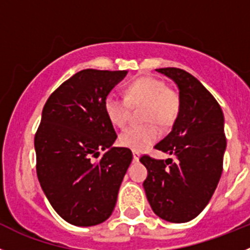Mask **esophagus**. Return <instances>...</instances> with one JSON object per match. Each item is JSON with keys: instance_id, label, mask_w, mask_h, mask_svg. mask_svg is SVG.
Returning <instances> with one entry per match:
<instances>
[{"instance_id": "esophagus-1", "label": "esophagus", "mask_w": 250, "mask_h": 250, "mask_svg": "<svg viewBox=\"0 0 250 250\" xmlns=\"http://www.w3.org/2000/svg\"><path fill=\"white\" fill-rule=\"evenodd\" d=\"M139 158H141V153L137 150H133V159L136 160V162H138Z\"/></svg>"}]
</instances>
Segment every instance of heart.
<instances>
[{"instance_id":"b5f03b06","label":"heart","mask_w":250,"mask_h":250,"mask_svg":"<svg viewBox=\"0 0 250 250\" xmlns=\"http://www.w3.org/2000/svg\"><path fill=\"white\" fill-rule=\"evenodd\" d=\"M146 125H130L120 134L121 146L141 151L153 146L162 137V128L174 125L181 109L180 93L167 86L162 79L141 76L125 86V97L109 93L104 108L109 122L116 127H125L130 114V106H142Z\"/></svg>"}]
</instances>
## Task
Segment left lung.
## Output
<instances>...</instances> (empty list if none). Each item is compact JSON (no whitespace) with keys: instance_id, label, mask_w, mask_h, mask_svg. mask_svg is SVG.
Wrapping results in <instances>:
<instances>
[{"instance_id":"obj_1","label":"left lung","mask_w":250,"mask_h":250,"mask_svg":"<svg viewBox=\"0 0 250 250\" xmlns=\"http://www.w3.org/2000/svg\"><path fill=\"white\" fill-rule=\"evenodd\" d=\"M178 85L181 109L171 132L154 146L175 158L160 160L146 154L143 183L154 213L184 223L199 216L211 200L223 170L225 118L218 102L195 76L178 67L157 69Z\"/></svg>"}]
</instances>
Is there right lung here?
<instances>
[{
  "instance_id": "right-lung-1",
  "label": "right lung",
  "mask_w": 250,
  "mask_h": 250,
  "mask_svg": "<svg viewBox=\"0 0 250 250\" xmlns=\"http://www.w3.org/2000/svg\"><path fill=\"white\" fill-rule=\"evenodd\" d=\"M125 75V70H81L44 104L34 137L37 175L53 208L74 226H96L111 216L132 162L130 149L112 146L117 134L104 108Z\"/></svg>"
}]
</instances>
